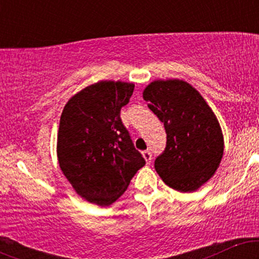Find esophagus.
Masks as SVG:
<instances>
[{"label": "esophagus", "mask_w": 259, "mask_h": 259, "mask_svg": "<svg viewBox=\"0 0 259 259\" xmlns=\"http://www.w3.org/2000/svg\"><path fill=\"white\" fill-rule=\"evenodd\" d=\"M142 157L146 160V163H151V160H152V153L150 151H144L142 152Z\"/></svg>", "instance_id": "1"}]
</instances>
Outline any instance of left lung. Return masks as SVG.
Returning a JSON list of instances; mask_svg holds the SVG:
<instances>
[{
  "label": "left lung",
  "instance_id": "obj_1",
  "mask_svg": "<svg viewBox=\"0 0 259 259\" xmlns=\"http://www.w3.org/2000/svg\"><path fill=\"white\" fill-rule=\"evenodd\" d=\"M142 97L167 133L164 152L154 160L157 173L171 189L196 191L214 175L224 152L214 112L194 86L179 79L154 80Z\"/></svg>",
  "mask_w": 259,
  "mask_h": 259
}]
</instances>
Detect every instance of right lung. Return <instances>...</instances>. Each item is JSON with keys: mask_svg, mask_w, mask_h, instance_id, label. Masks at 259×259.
<instances>
[{"mask_svg": "<svg viewBox=\"0 0 259 259\" xmlns=\"http://www.w3.org/2000/svg\"><path fill=\"white\" fill-rule=\"evenodd\" d=\"M134 88L133 82L102 80L70 97L62 112L59 167L76 194L97 206L117 201L146 163L120 119Z\"/></svg>", "mask_w": 259, "mask_h": 259, "instance_id": "1", "label": "right lung"}]
</instances>
